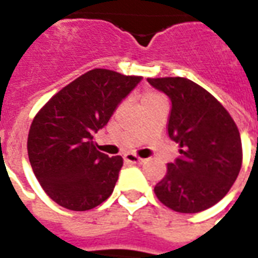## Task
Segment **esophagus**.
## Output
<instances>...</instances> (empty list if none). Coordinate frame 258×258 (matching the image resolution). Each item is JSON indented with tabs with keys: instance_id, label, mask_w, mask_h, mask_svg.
<instances>
[{
	"instance_id": "obj_1",
	"label": "esophagus",
	"mask_w": 258,
	"mask_h": 258,
	"mask_svg": "<svg viewBox=\"0 0 258 258\" xmlns=\"http://www.w3.org/2000/svg\"><path fill=\"white\" fill-rule=\"evenodd\" d=\"M124 162L128 163V164H138V163H142V159L140 156H137L134 153H125L124 155Z\"/></svg>"
}]
</instances>
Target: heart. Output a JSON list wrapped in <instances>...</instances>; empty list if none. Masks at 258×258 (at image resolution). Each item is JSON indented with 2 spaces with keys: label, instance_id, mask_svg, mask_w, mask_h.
I'll use <instances>...</instances> for the list:
<instances>
[{
  "label": "heart",
  "instance_id": "1",
  "mask_svg": "<svg viewBox=\"0 0 258 258\" xmlns=\"http://www.w3.org/2000/svg\"><path fill=\"white\" fill-rule=\"evenodd\" d=\"M157 96H160L159 94H148V95L144 98V101H148V99H153V98H157Z\"/></svg>",
  "mask_w": 258,
  "mask_h": 258
}]
</instances>
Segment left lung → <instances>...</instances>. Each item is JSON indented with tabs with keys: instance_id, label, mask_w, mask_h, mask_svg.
Masks as SVG:
<instances>
[{
	"instance_id": "1",
	"label": "left lung",
	"mask_w": 258,
	"mask_h": 258,
	"mask_svg": "<svg viewBox=\"0 0 258 258\" xmlns=\"http://www.w3.org/2000/svg\"><path fill=\"white\" fill-rule=\"evenodd\" d=\"M171 101L168 137L179 157L156 184L157 199L178 213H199L218 203L238 178L242 141L227 109L210 92L184 77L148 79Z\"/></svg>"
}]
</instances>
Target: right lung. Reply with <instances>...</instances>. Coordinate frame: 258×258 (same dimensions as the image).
<instances>
[{
  "mask_svg": "<svg viewBox=\"0 0 258 258\" xmlns=\"http://www.w3.org/2000/svg\"><path fill=\"white\" fill-rule=\"evenodd\" d=\"M141 80L94 69L62 88L37 113L27 153L36 178L55 203L85 211L112 195L123 159L96 151L92 134L106 125Z\"/></svg>",
  "mask_w": 258,
  "mask_h": 258,
  "instance_id": "add662e5",
  "label": "right lung"
}]
</instances>
